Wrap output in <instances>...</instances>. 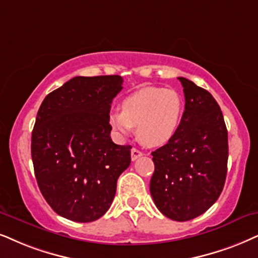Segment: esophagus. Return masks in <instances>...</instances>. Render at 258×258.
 <instances>
[{"label": "esophagus", "mask_w": 258, "mask_h": 258, "mask_svg": "<svg viewBox=\"0 0 258 258\" xmlns=\"http://www.w3.org/2000/svg\"><path fill=\"white\" fill-rule=\"evenodd\" d=\"M140 156H143V152L140 151V150L133 148L131 150V157H132V161H136V159H138Z\"/></svg>", "instance_id": "34e87169"}]
</instances>
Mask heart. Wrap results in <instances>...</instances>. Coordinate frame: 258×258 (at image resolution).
I'll use <instances>...</instances> for the list:
<instances>
[{
  "instance_id": "obj_1",
  "label": "heart",
  "mask_w": 258,
  "mask_h": 258,
  "mask_svg": "<svg viewBox=\"0 0 258 258\" xmlns=\"http://www.w3.org/2000/svg\"><path fill=\"white\" fill-rule=\"evenodd\" d=\"M122 110L113 109L108 120L121 136L137 127V136L146 146H162L174 138L180 128L184 102L177 91L146 87L125 97Z\"/></svg>"
}]
</instances>
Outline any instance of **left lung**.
Returning a JSON list of instances; mask_svg holds the SVG:
<instances>
[{"label":"left lung","mask_w":258,"mask_h":258,"mask_svg":"<svg viewBox=\"0 0 258 258\" xmlns=\"http://www.w3.org/2000/svg\"><path fill=\"white\" fill-rule=\"evenodd\" d=\"M185 105L174 138L152 152L150 193L165 217L187 221L205 213L223 191L229 143L223 113L214 97L184 77Z\"/></svg>","instance_id":"8db88e82"}]
</instances>
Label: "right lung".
<instances>
[{"instance_id":"right-lung-1","label":"right lung","mask_w":258,"mask_h":258,"mask_svg":"<svg viewBox=\"0 0 258 258\" xmlns=\"http://www.w3.org/2000/svg\"><path fill=\"white\" fill-rule=\"evenodd\" d=\"M122 77L71 78L45 97L32 132V161L42 197L67 219L90 223L108 211L131 145L110 138L108 116Z\"/></svg>"}]
</instances>
